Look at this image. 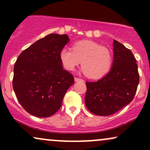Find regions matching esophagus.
I'll return each instance as SVG.
<instances>
[{"label":"esophagus","instance_id":"esophagus-1","mask_svg":"<svg viewBox=\"0 0 150 150\" xmlns=\"http://www.w3.org/2000/svg\"><path fill=\"white\" fill-rule=\"evenodd\" d=\"M75 82H78V81H83V80L81 78H79V77H75Z\"/></svg>","mask_w":150,"mask_h":150}]
</instances>
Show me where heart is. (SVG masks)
I'll return each mask as SVG.
<instances>
[{
    "label": "heart",
    "mask_w": 150,
    "mask_h": 150,
    "mask_svg": "<svg viewBox=\"0 0 150 150\" xmlns=\"http://www.w3.org/2000/svg\"><path fill=\"white\" fill-rule=\"evenodd\" d=\"M60 60L68 70H74L82 61V71L87 77L98 79L108 73L113 63V55L108 48L89 40L75 42L73 49L63 47Z\"/></svg>",
    "instance_id": "heart-1"
}]
</instances>
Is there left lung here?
Instances as JSON below:
<instances>
[{
  "label": "left lung",
  "mask_w": 150,
  "mask_h": 150,
  "mask_svg": "<svg viewBox=\"0 0 150 150\" xmlns=\"http://www.w3.org/2000/svg\"><path fill=\"white\" fill-rule=\"evenodd\" d=\"M113 61L109 73L97 82H87L85 101L97 116H111L130 104L139 84L136 59L130 49L113 40Z\"/></svg>",
  "instance_id": "8db88e82"
}]
</instances>
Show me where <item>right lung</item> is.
<instances>
[{
    "label": "right lung",
    "instance_id": "add662e5",
    "mask_svg": "<svg viewBox=\"0 0 150 150\" xmlns=\"http://www.w3.org/2000/svg\"><path fill=\"white\" fill-rule=\"evenodd\" d=\"M69 41L66 34H50L24 50L15 62L13 89L24 109L34 116L57 112L73 85V75L63 70L59 57Z\"/></svg>",
    "mask_w": 150,
    "mask_h": 150
}]
</instances>
